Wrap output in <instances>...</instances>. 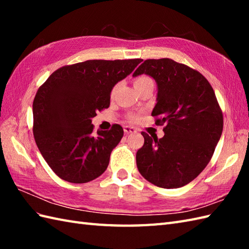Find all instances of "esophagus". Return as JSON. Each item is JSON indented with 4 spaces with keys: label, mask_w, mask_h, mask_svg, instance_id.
Segmentation results:
<instances>
[{
    "label": "esophagus",
    "mask_w": 249,
    "mask_h": 249,
    "mask_svg": "<svg viewBox=\"0 0 249 249\" xmlns=\"http://www.w3.org/2000/svg\"><path fill=\"white\" fill-rule=\"evenodd\" d=\"M124 131L125 134H131V133H136L137 129L135 127H131V126H124Z\"/></svg>",
    "instance_id": "34e87169"
}]
</instances>
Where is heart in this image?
Returning a JSON list of instances; mask_svg holds the SVG:
<instances>
[{"mask_svg": "<svg viewBox=\"0 0 249 249\" xmlns=\"http://www.w3.org/2000/svg\"><path fill=\"white\" fill-rule=\"evenodd\" d=\"M149 84H153L152 79L147 76H139V77H136L134 79V86L135 89H139V88H143L145 86H149ZM116 89H118V86H115L112 89V94L115 93Z\"/></svg>", "mask_w": 249, "mask_h": 249, "instance_id": "obj_1", "label": "heart"}]
</instances>
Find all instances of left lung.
I'll list each match as a JSON object with an SVG mask.
<instances>
[{"label":"left lung","instance_id":"obj_1","mask_svg":"<svg viewBox=\"0 0 249 249\" xmlns=\"http://www.w3.org/2000/svg\"><path fill=\"white\" fill-rule=\"evenodd\" d=\"M146 73L157 83L152 111L156 125H165L158 139L144 131V144L136 154L146 181L161 188H178L202 172L212 158L224 127L214 89L198 71L171 59L145 60L134 77Z\"/></svg>","mask_w":249,"mask_h":249}]
</instances>
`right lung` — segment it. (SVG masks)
Instances as JSON below:
<instances>
[{
    "instance_id": "right-lung-1",
    "label": "right lung",
    "mask_w": 249,
    "mask_h": 249,
    "mask_svg": "<svg viewBox=\"0 0 249 249\" xmlns=\"http://www.w3.org/2000/svg\"><path fill=\"white\" fill-rule=\"evenodd\" d=\"M141 59L89 60L63 66L41 84L33 102L37 146L57 177L75 184L93 181L106 171L124 130L94 134L92 118L110 105L111 89Z\"/></svg>"
}]
</instances>
